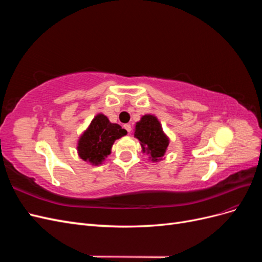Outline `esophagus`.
Returning a JSON list of instances; mask_svg holds the SVG:
<instances>
[{"mask_svg":"<svg viewBox=\"0 0 262 262\" xmlns=\"http://www.w3.org/2000/svg\"><path fill=\"white\" fill-rule=\"evenodd\" d=\"M124 129L130 133V132H131V130H132V126H131V124H130V123H126V124H124Z\"/></svg>","mask_w":262,"mask_h":262,"instance_id":"1","label":"esophagus"}]
</instances>
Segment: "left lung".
<instances>
[{"mask_svg": "<svg viewBox=\"0 0 262 262\" xmlns=\"http://www.w3.org/2000/svg\"><path fill=\"white\" fill-rule=\"evenodd\" d=\"M134 137L140 141L143 152H147L153 162L161 161L169 143L160 121L152 115H145L137 122Z\"/></svg>", "mask_w": 262, "mask_h": 262, "instance_id": "obj_1", "label": "left lung"}]
</instances>
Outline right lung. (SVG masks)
I'll return each mask as SVG.
<instances>
[{
    "label": "right lung",
    "mask_w": 262,
    "mask_h": 262,
    "mask_svg": "<svg viewBox=\"0 0 262 262\" xmlns=\"http://www.w3.org/2000/svg\"><path fill=\"white\" fill-rule=\"evenodd\" d=\"M125 134L126 131L120 125L112 123L106 116L99 114L93 119L89 129L78 140V155L83 161L93 165L101 164L110 154L114 142Z\"/></svg>",
    "instance_id": "1"
}]
</instances>
